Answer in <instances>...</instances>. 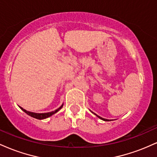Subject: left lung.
<instances>
[{"mask_svg":"<svg viewBox=\"0 0 157 157\" xmlns=\"http://www.w3.org/2000/svg\"><path fill=\"white\" fill-rule=\"evenodd\" d=\"M95 115H97V114H95ZM97 117H98L99 118H100V119H101V120H105V121H109V120H105V119H104V118H102V117H99V116H97Z\"/></svg>","mask_w":157,"mask_h":157,"instance_id":"1","label":"left lung"}]
</instances>
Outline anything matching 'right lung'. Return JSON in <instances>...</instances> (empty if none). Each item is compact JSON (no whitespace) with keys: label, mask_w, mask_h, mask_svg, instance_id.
I'll return each mask as SVG.
<instances>
[{"label":"right lung","mask_w":157,"mask_h":157,"mask_svg":"<svg viewBox=\"0 0 157 157\" xmlns=\"http://www.w3.org/2000/svg\"><path fill=\"white\" fill-rule=\"evenodd\" d=\"M63 105H62L60 106V108H59V109H57V110H55V111H52V112L42 113H37L29 112V111H27L26 110L23 109V108H21V107H20V108H21V109H22L23 111H24L25 113H26L27 114L29 115V116H31L32 117H34V118H35V119H37V120H44V119H46V118H47V117H49L50 116H52V115H53L54 113H55L56 112H57V111H58L59 110L62 109Z\"/></svg>","instance_id":"1"}]
</instances>
